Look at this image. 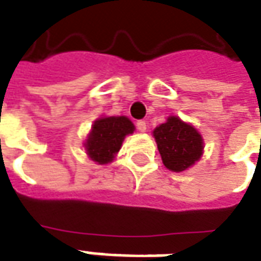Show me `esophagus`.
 I'll return each mask as SVG.
<instances>
[{"mask_svg":"<svg viewBox=\"0 0 261 261\" xmlns=\"http://www.w3.org/2000/svg\"><path fill=\"white\" fill-rule=\"evenodd\" d=\"M137 128H138V131H141V133H145L146 131V123L144 120H140L137 121Z\"/></svg>","mask_w":261,"mask_h":261,"instance_id":"1","label":"esophagus"}]
</instances>
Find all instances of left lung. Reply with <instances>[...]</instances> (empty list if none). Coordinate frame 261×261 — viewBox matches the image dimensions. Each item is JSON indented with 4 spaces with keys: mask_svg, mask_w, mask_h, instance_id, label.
<instances>
[{
    "mask_svg": "<svg viewBox=\"0 0 261 261\" xmlns=\"http://www.w3.org/2000/svg\"><path fill=\"white\" fill-rule=\"evenodd\" d=\"M166 169L181 173L199 162L203 155L204 142L194 125L181 120L178 116H169L152 131Z\"/></svg>",
    "mask_w": 261,
    "mask_h": 261,
    "instance_id": "8db88e82",
    "label": "left lung"
}]
</instances>
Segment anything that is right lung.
Segmentation results:
<instances>
[{"instance_id": "add662e5", "label": "right lung", "mask_w": 261, "mask_h": 261, "mask_svg": "<svg viewBox=\"0 0 261 261\" xmlns=\"http://www.w3.org/2000/svg\"><path fill=\"white\" fill-rule=\"evenodd\" d=\"M134 131L136 125L127 116H102L94 121L84 141L86 153L96 165L112 163L125 137Z\"/></svg>"}]
</instances>
